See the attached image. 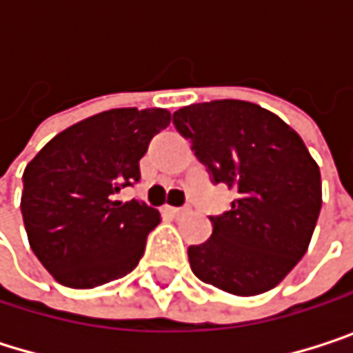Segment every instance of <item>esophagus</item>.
I'll list each match as a JSON object with an SVG mask.
<instances>
[{
  "label": "esophagus",
  "instance_id": "1",
  "mask_svg": "<svg viewBox=\"0 0 353 353\" xmlns=\"http://www.w3.org/2000/svg\"><path fill=\"white\" fill-rule=\"evenodd\" d=\"M172 216H179V214H183V212H188V208H181V206H168L165 208Z\"/></svg>",
  "mask_w": 353,
  "mask_h": 353
}]
</instances>
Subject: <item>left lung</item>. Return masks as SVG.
I'll return each instance as SVG.
<instances>
[{
	"mask_svg": "<svg viewBox=\"0 0 353 353\" xmlns=\"http://www.w3.org/2000/svg\"><path fill=\"white\" fill-rule=\"evenodd\" d=\"M174 124L214 183L237 192L210 216L212 235L188 247L192 272L237 296L278 286L307 253L321 212V172L303 139L270 110L243 100L179 108Z\"/></svg>",
	"mask_w": 353,
	"mask_h": 353,
	"instance_id": "1",
	"label": "left lung"
}]
</instances>
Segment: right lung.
Returning <instances> with one entry per match:
<instances>
[{
  "instance_id": "add662e5",
  "label": "right lung",
  "mask_w": 353,
  "mask_h": 353,
  "mask_svg": "<svg viewBox=\"0 0 353 353\" xmlns=\"http://www.w3.org/2000/svg\"><path fill=\"white\" fill-rule=\"evenodd\" d=\"M172 114L116 108L50 139L24 170L22 219L40 263L69 288H96L132 272L159 210L120 202L141 179L139 161Z\"/></svg>"
}]
</instances>
